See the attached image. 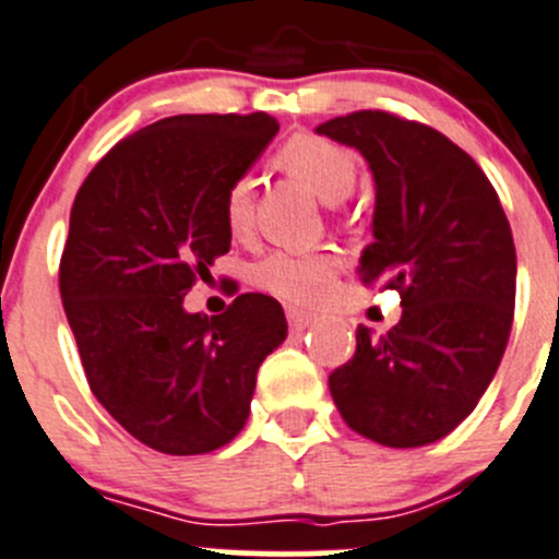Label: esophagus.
<instances>
[{
  "instance_id": "1",
  "label": "esophagus",
  "mask_w": 559,
  "mask_h": 559,
  "mask_svg": "<svg viewBox=\"0 0 559 559\" xmlns=\"http://www.w3.org/2000/svg\"><path fill=\"white\" fill-rule=\"evenodd\" d=\"M286 319H289L292 332H302V330H308V326L313 324L316 316L300 311V308H286Z\"/></svg>"
}]
</instances>
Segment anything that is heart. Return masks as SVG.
Listing matches in <instances>:
<instances>
[{"instance_id":"1","label":"heart","mask_w":559,"mask_h":559,"mask_svg":"<svg viewBox=\"0 0 559 559\" xmlns=\"http://www.w3.org/2000/svg\"><path fill=\"white\" fill-rule=\"evenodd\" d=\"M275 165L319 197L326 205L346 200L357 180V159L352 151L319 134H295L275 154ZM253 180L238 175L224 191V222L235 238L251 229ZM337 259L324 251H275L253 270L264 292L295 306H319L335 289Z\"/></svg>"}]
</instances>
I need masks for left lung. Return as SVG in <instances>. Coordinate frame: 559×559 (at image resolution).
<instances>
[{"instance_id": "1", "label": "left lung", "mask_w": 559, "mask_h": 559, "mask_svg": "<svg viewBox=\"0 0 559 559\" xmlns=\"http://www.w3.org/2000/svg\"><path fill=\"white\" fill-rule=\"evenodd\" d=\"M316 132L368 162L373 243L357 273L397 289L403 306L386 335L357 326V352L330 376L332 400L381 447H427L476 408L503 359L516 300L509 218L481 167L425 123L359 110Z\"/></svg>"}]
</instances>
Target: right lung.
I'll return each mask as SVG.
<instances>
[{
    "label": "right lung",
    "mask_w": 559,
    "mask_h": 559,
    "mask_svg": "<svg viewBox=\"0 0 559 559\" xmlns=\"http://www.w3.org/2000/svg\"><path fill=\"white\" fill-rule=\"evenodd\" d=\"M278 132L267 112L170 116L129 134L83 180L59 267L94 397L145 447L207 454L243 430L284 308L240 295L222 316L186 292L229 251L224 191Z\"/></svg>",
    "instance_id": "right-lung-1"
}]
</instances>
